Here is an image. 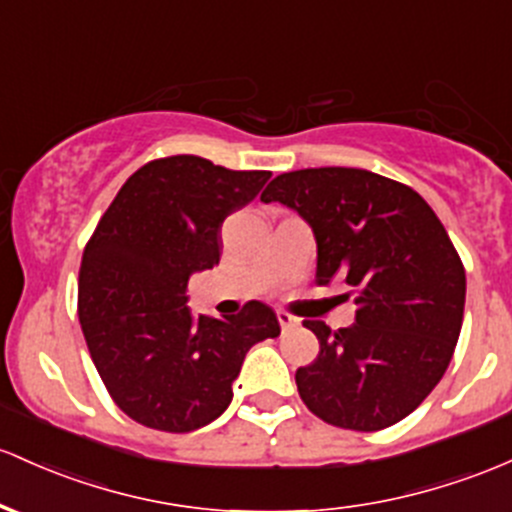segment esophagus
<instances>
[{"instance_id": "34e87169", "label": "esophagus", "mask_w": 512, "mask_h": 512, "mask_svg": "<svg viewBox=\"0 0 512 512\" xmlns=\"http://www.w3.org/2000/svg\"><path fill=\"white\" fill-rule=\"evenodd\" d=\"M277 320H279V325H282V330H291L299 325V318L291 316V313H286V311H277Z\"/></svg>"}]
</instances>
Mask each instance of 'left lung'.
Returning a JSON list of instances; mask_svg holds the SVG:
<instances>
[{"instance_id":"1","label":"left lung","mask_w":512,"mask_h":512,"mask_svg":"<svg viewBox=\"0 0 512 512\" xmlns=\"http://www.w3.org/2000/svg\"><path fill=\"white\" fill-rule=\"evenodd\" d=\"M260 199L311 226L318 284L357 291L350 328L303 320L320 352L296 369L301 401L359 432L411 415L447 372L464 318V265L440 218L411 187L357 167L284 172Z\"/></svg>"}]
</instances>
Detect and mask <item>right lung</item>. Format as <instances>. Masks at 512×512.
<instances>
[{"instance_id": "obj_1", "label": "right lung", "mask_w": 512, "mask_h": 512, "mask_svg": "<svg viewBox=\"0 0 512 512\" xmlns=\"http://www.w3.org/2000/svg\"><path fill=\"white\" fill-rule=\"evenodd\" d=\"M272 172L226 170L196 155L148 162L126 179L82 255L77 313L116 406L145 428L192 432L228 408L252 345L277 338L265 303L194 316L187 284L221 260V226Z\"/></svg>"}]
</instances>
